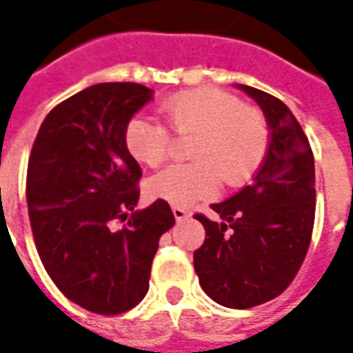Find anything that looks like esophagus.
<instances>
[{
    "label": "esophagus",
    "mask_w": 353,
    "mask_h": 353,
    "mask_svg": "<svg viewBox=\"0 0 353 353\" xmlns=\"http://www.w3.org/2000/svg\"><path fill=\"white\" fill-rule=\"evenodd\" d=\"M172 214H174V217H176V221H183V219H187L189 217V210H185V208L181 206H174L172 208Z\"/></svg>",
    "instance_id": "1"
}]
</instances>
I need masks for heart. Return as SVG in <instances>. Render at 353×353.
<instances>
[{
  "label": "heart",
  "mask_w": 353,
  "mask_h": 353,
  "mask_svg": "<svg viewBox=\"0 0 353 353\" xmlns=\"http://www.w3.org/2000/svg\"><path fill=\"white\" fill-rule=\"evenodd\" d=\"M161 115L177 136L194 134L189 141L192 162L172 164L147 179V194L172 206H191L210 199L227 185L250 181L265 162L270 128L259 109L219 88H192L159 103ZM162 123L134 117L124 128V147L134 161L161 164L170 151L172 134Z\"/></svg>",
  "instance_id": "obj_1"
}]
</instances>
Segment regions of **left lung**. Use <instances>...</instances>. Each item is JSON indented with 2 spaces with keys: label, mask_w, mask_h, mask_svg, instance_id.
<instances>
[{
  "label": "left lung",
  "mask_w": 353,
  "mask_h": 353,
  "mask_svg": "<svg viewBox=\"0 0 353 353\" xmlns=\"http://www.w3.org/2000/svg\"><path fill=\"white\" fill-rule=\"evenodd\" d=\"M238 88L263 109L270 147L252 185L212 204L221 223L194 215L206 229L194 270L210 299L244 310L283 293L303 265L316 215V170L308 138L288 105L259 88Z\"/></svg>",
  "instance_id": "8db88e82"
}]
</instances>
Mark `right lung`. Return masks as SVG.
<instances>
[{
  "label": "right lung",
  "mask_w": 353,
  "mask_h": 353,
  "mask_svg": "<svg viewBox=\"0 0 353 353\" xmlns=\"http://www.w3.org/2000/svg\"><path fill=\"white\" fill-rule=\"evenodd\" d=\"M151 98L138 83L73 94L45 117L28 161V215L43 266L72 303L101 316L145 296L159 240L176 223L164 200L134 210L141 168L124 128Z\"/></svg>",
  "instance_id": "1"
}]
</instances>
